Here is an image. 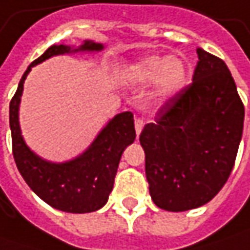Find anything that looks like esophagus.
I'll use <instances>...</instances> for the list:
<instances>
[{
  "label": "esophagus",
  "mask_w": 250,
  "mask_h": 250,
  "mask_svg": "<svg viewBox=\"0 0 250 250\" xmlns=\"http://www.w3.org/2000/svg\"><path fill=\"white\" fill-rule=\"evenodd\" d=\"M143 126H145V121L142 120V118H136V120H135V130H136L138 135H140Z\"/></svg>",
  "instance_id": "esophagus-1"
}]
</instances>
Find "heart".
Here are the masks:
<instances>
[{
	"label": "heart",
	"instance_id": "1",
	"mask_svg": "<svg viewBox=\"0 0 250 250\" xmlns=\"http://www.w3.org/2000/svg\"><path fill=\"white\" fill-rule=\"evenodd\" d=\"M129 75L140 84L157 81V94L163 99H171L184 89L188 73L181 60L167 55H149L133 63Z\"/></svg>",
	"mask_w": 250,
	"mask_h": 250
}]
</instances>
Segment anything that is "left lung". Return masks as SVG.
Returning <instances> with one entry per match:
<instances>
[{
  "mask_svg": "<svg viewBox=\"0 0 250 250\" xmlns=\"http://www.w3.org/2000/svg\"><path fill=\"white\" fill-rule=\"evenodd\" d=\"M192 83L157 111L139 140L154 205L187 211L206 205L235 164L245 108L226 62L203 48Z\"/></svg>",
  "mask_w": 250,
  "mask_h": 250,
  "instance_id": "left-lung-1",
  "label": "left lung"
}]
</instances>
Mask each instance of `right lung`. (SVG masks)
I'll use <instances>...</instances> for the list:
<instances>
[{
  "mask_svg": "<svg viewBox=\"0 0 250 250\" xmlns=\"http://www.w3.org/2000/svg\"><path fill=\"white\" fill-rule=\"evenodd\" d=\"M103 44L86 40L73 50L71 45H51L30 63L9 104L15 163L26 184L47 205L66 213H90L104 206L114 187L121 156L136 138L133 114L121 112L103 128L97 138L79 157L66 163H50L36 156L24 143L19 126V103L23 83L32 66L54 55L76 51H100Z\"/></svg>",
  "mask_w": 250,
  "mask_h": 250,
  "instance_id": "right-lung-1",
  "label": "right lung"
}]
</instances>
